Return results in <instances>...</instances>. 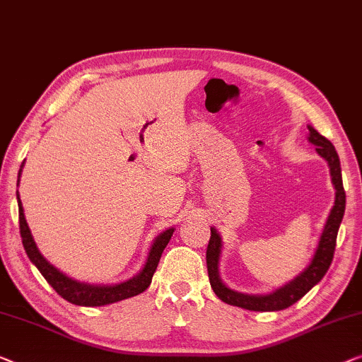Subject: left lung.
I'll return each instance as SVG.
<instances>
[{
    "label": "left lung",
    "mask_w": 362,
    "mask_h": 362,
    "mask_svg": "<svg viewBox=\"0 0 362 362\" xmlns=\"http://www.w3.org/2000/svg\"><path fill=\"white\" fill-rule=\"evenodd\" d=\"M308 142L317 146V153L322 158L327 160L329 166V175H332V182L334 186V206L329 211V216L325 223L323 232L318 240V246L315 250V255L310 261V264L303 269L300 274L294 279L287 282L279 289L272 291L271 294L264 296H251V294H242L230 289L220 279L218 274V261L220 255H222V238L217 233V230L211 227V240L207 245V272H209V281H211V287L216 292V296L220 300L228 303V305L242 307L246 310L253 312H276V310H284V308L291 307L292 303H296L298 298H302L312 289L313 286L318 284L322 281V277L327 274L333 261L334 255V246H337V237H338V228L341 223L344 216V207H346V194L343 189V180H341V166H339V158L337 150L332 145L328 139H325L323 135L317 132L315 129L308 125Z\"/></svg>",
    "instance_id": "left-lung-1"
}]
</instances>
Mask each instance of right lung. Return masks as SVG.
<instances>
[{"mask_svg": "<svg viewBox=\"0 0 362 362\" xmlns=\"http://www.w3.org/2000/svg\"><path fill=\"white\" fill-rule=\"evenodd\" d=\"M23 171V166L19 170ZM19 185V181H18ZM18 196V206H19V230H21V238H23V245L25 253H28L29 259L35 264V268L40 271V274L45 277V281L54 287L57 294L62 296L65 300L75 303V305H83V307H101L107 305V303H114L119 300H124V298L134 297L142 294V292L150 286L151 277H153L156 266L160 263L161 253L166 248V245L173 237V232L175 228L165 230L163 233H160L158 237L155 238L153 245L150 246L148 256H146V261L144 268L140 269L137 276H134L132 279L120 282V284L114 286H99V284H88V282H80L76 279H71L64 272L59 271L54 264H50L37 248V245L34 242L33 233H30V228L28 225V220L24 217V209L23 202L19 199V192H16Z\"/></svg>", "mask_w": 362, "mask_h": 362, "instance_id": "add662e5", "label": "right lung"}]
</instances>
